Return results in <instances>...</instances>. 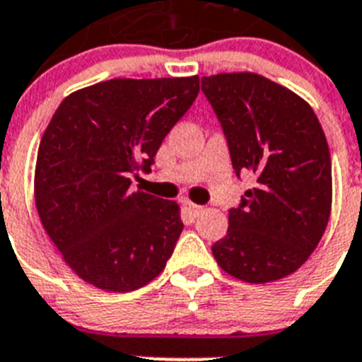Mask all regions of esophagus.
Wrapping results in <instances>:
<instances>
[{"label":"esophagus","mask_w":362,"mask_h":362,"mask_svg":"<svg viewBox=\"0 0 362 362\" xmlns=\"http://www.w3.org/2000/svg\"><path fill=\"white\" fill-rule=\"evenodd\" d=\"M185 210H187V214L190 217H197L203 214L204 209L201 206V204H194V203H190V201H187V203H185Z\"/></svg>","instance_id":"obj_1"}]
</instances>
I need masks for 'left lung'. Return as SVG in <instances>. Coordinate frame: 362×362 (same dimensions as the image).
Listing matches in <instances>:
<instances>
[{
	"instance_id": "obj_1",
	"label": "left lung",
	"mask_w": 362,
	"mask_h": 362,
	"mask_svg": "<svg viewBox=\"0 0 362 362\" xmlns=\"http://www.w3.org/2000/svg\"><path fill=\"white\" fill-rule=\"evenodd\" d=\"M201 88L235 175L255 177L230 209L214 257L246 283L283 279L315 250L330 217L332 159L321 123L299 95L257 74H217L201 79Z\"/></svg>"
}]
</instances>
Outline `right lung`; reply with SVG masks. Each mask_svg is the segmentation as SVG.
<instances>
[{
  "mask_svg": "<svg viewBox=\"0 0 362 362\" xmlns=\"http://www.w3.org/2000/svg\"><path fill=\"white\" fill-rule=\"evenodd\" d=\"M197 94V76L110 79L57 107L37 150L36 206L83 281L132 292L165 270L183 232L179 206L130 187Z\"/></svg>",
  "mask_w": 362,
  "mask_h": 362,
  "instance_id": "obj_1",
  "label": "right lung"
}]
</instances>
